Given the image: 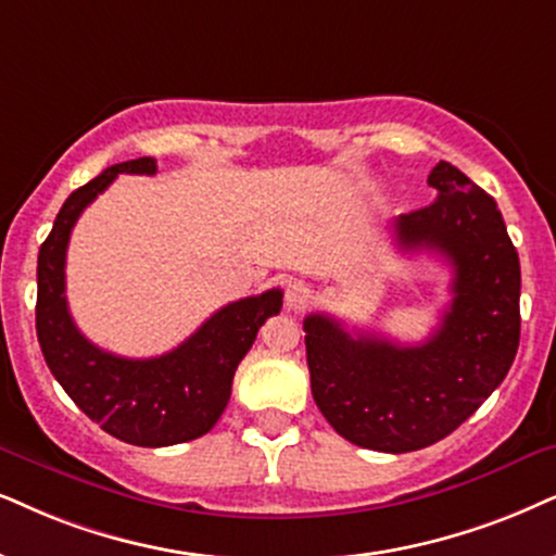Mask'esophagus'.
I'll return each mask as SVG.
<instances>
[{"instance_id":"34e87169","label":"esophagus","mask_w":556,"mask_h":556,"mask_svg":"<svg viewBox=\"0 0 556 556\" xmlns=\"http://www.w3.org/2000/svg\"><path fill=\"white\" fill-rule=\"evenodd\" d=\"M305 300H307V287L302 285L300 279H292L285 290V305L290 307V311H298V307L305 305Z\"/></svg>"}]
</instances>
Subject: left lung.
<instances>
[{
	"instance_id": "8db88e82",
	"label": "left lung",
	"mask_w": 556,
	"mask_h": 556,
	"mask_svg": "<svg viewBox=\"0 0 556 556\" xmlns=\"http://www.w3.org/2000/svg\"><path fill=\"white\" fill-rule=\"evenodd\" d=\"M428 185L435 200L397 217L395 241L439 251L454 269L431 339L351 336L320 313L302 323L315 405L336 433L375 452H416L459 428L508 375L521 339V264L497 202L448 161Z\"/></svg>"
}]
</instances>
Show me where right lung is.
Instances as JSON below:
<instances>
[{
    "label": "right lung",
    "mask_w": 556,
    "mask_h": 556,
    "mask_svg": "<svg viewBox=\"0 0 556 556\" xmlns=\"http://www.w3.org/2000/svg\"><path fill=\"white\" fill-rule=\"evenodd\" d=\"M117 174L151 177L156 161L151 156L123 161L68 194L38 254L35 330L51 375L102 431L132 446L185 444L205 435L223 416L238 364L264 320L282 311V290L220 307L164 356L125 359L94 346L68 313L66 249L84 207Z\"/></svg>",
    "instance_id": "obj_1"
}]
</instances>
